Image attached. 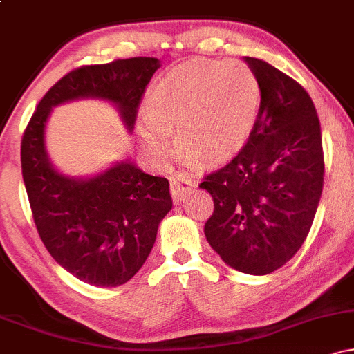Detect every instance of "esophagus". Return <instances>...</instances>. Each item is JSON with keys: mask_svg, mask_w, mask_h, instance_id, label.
I'll return each instance as SVG.
<instances>
[{"mask_svg": "<svg viewBox=\"0 0 354 354\" xmlns=\"http://www.w3.org/2000/svg\"><path fill=\"white\" fill-rule=\"evenodd\" d=\"M194 186H196V183L191 181V180H186L185 176L171 178V186H169V188H171L173 201L181 203L186 196H188V193L194 188Z\"/></svg>", "mask_w": 354, "mask_h": 354, "instance_id": "obj_1", "label": "esophagus"}]
</instances>
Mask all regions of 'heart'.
Returning a JSON list of instances; mask_svg holds the SVG:
<instances>
[{
	"instance_id": "1",
	"label": "heart",
	"mask_w": 354,
	"mask_h": 354,
	"mask_svg": "<svg viewBox=\"0 0 354 354\" xmlns=\"http://www.w3.org/2000/svg\"><path fill=\"white\" fill-rule=\"evenodd\" d=\"M141 120L145 148L166 160L173 154L168 133L181 156L205 166L223 165L245 148L261 109V88L239 61L193 59L156 81Z\"/></svg>"
}]
</instances>
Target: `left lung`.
Here are the masks:
<instances>
[{
    "label": "left lung",
    "mask_w": 354,
    "mask_h": 354,
    "mask_svg": "<svg viewBox=\"0 0 354 354\" xmlns=\"http://www.w3.org/2000/svg\"><path fill=\"white\" fill-rule=\"evenodd\" d=\"M261 88L258 123L245 148L200 188L213 196L205 225L226 265L270 274L301 248L323 191V145L304 88L266 61L245 56Z\"/></svg>",
    "instance_id": "obj_1"
}]
</instances>
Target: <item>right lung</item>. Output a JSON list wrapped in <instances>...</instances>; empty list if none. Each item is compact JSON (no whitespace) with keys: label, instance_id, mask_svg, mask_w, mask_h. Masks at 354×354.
<instances>
[{"label":"right lung","instance_id":"obj_1","mask_svg":"<svg viewBox=\"0 0 354 354\" xmlns=\"http://www.w3.org/2000/svg\"><path fill=\"white\" fill-rule=\"evenodd\" d=\"M160 66L158 58L140 56L73 70L43 96L23 135V181L39 238L59 266L93 286H120L145 265L173 208L169 183L131 160L95 176L63 174L46 151L48 118L68 101L103 100L131 133L146 84Z\"/></svg>","mask_w":354,"mask_h":354}]
</instances>
